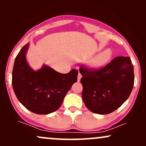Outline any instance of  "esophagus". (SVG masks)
I'll return each mask as SVG.
<instances>
[{"mask_svg":"<svg viewBox=\"0 0 146 146\" xmlns=\"http://www.w3.org/2000/svg\"><path fill=\"white\" fill-rule=\"evenodd\" d=\"M82 75L80 74V73H79V74H78V82H80V80H81V78H82Z\"/></svg>","mask_w":146,"mask_h":146,"instance_id":"34e87169","label":"esophagus"}]
</instances>
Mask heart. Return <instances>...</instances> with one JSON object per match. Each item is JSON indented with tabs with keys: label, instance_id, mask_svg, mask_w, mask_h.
<instances>
[{
	"label": "heart",
	"instance_id": "obj_1",
	"mask_svg": "<svg viewBox=\"0 0 146 146\" xmlns=\"http://www.w3.org/2000/svg\"><path fill=\"white\" fill-rule=\"evenodd\" d=\"M113 53L109 48L104 50L93 58L88 63V66L91 68H100L106 65L111 59Z\"/></svg>",
	"mask_w": 146,
	"mask_h": 146
}]
</instances>
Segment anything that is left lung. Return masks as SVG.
<instances>
[{
    "label": "left lung",
    "mask_w": 146,
    "mask_h": 146,
    "mask_svg": "<svg viewBox=\"0 0 146 146\" xmlns=\"http://www.w3.org/2000/svg\"><path fill=\"white\" fill-rule=\"evenodd\" d=\"M82 100L90 111L113 113L128 100L134 86V68L129 57H117L105 67L90 71L82 66Z\"/></svg>",
    "instance_id": "obj_1"
}]
</instances>
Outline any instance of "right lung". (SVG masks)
Wrapping results in <instances>:
<instances>
[{"label": "right lung", "instance_id": "add662e5", "mask_svg": "<svg viewBox=\"0 0 146 146\" xmlns=\"http://www.w3.org/2000/svg\"><path fill=\"white\" fill-rule=\"evenodd\" d=\"M29 47V43L25 44L15 59L13 89L27 109L38 115H48L62 105L65 95L78 80V71L73 68L62 74L46 64L36 71L27 60Z\"/></svg>", "mask_w": 146, "mask_h": 146}]
</instances>
